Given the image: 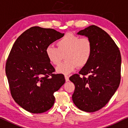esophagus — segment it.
I'll use <instances>...</instances> for the list:
<instances>
[{
  "label": "esophagus",
  "mask_w": 128,
  "mask_h": 128,
  "mask_svg": "<svg viewBox=\"0 0 128 128\" xmlns=\"http://www.w3.org/2000/svg\"><path fill=\"white\" fill-rule=\"evenodd\" d=\"M64 77H65V79H66V82H67V81H69V77H68V76H67V75H65V76H64Z\"/></svg>",
  "instance_id": "1"
}]
</instances>
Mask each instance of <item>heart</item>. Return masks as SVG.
<instances>
[{
  "label": "heart",
  "instance_id": "1",
  "mask_svg": "<svg viewBox=\"0 0 128 128\" xmlns=\"http://www.w3.org/2000/svg\"><path fill=\"white\" fill-rule=\"evenodd\" d=\"M57 48L48 46L46 54L49 61L54 66L58 65L63 58L66 61L56 68L57 72L68 74L77 66L82 68L91 59L92 54V43L88 37L80 38L78 36L67 33L56 42Z\"/></svg>",
  "mask_w": 128,
  "mask_h": 128
}]
</instances>
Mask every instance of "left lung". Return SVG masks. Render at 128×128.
I'll return each mask as SVG.
<instances>
[{
    "mask_svg": "<svg viewBox=\"0 0 128 128\" xmlns=\"http://www.w3.org/2000/svg\"><path fill=\"white\" fill-rule=\"evenodd\" d=\"M77 34L91 40L93 50L88 64L70 77L75 85L72 101L80 110L93 112L104 106L119 87L121 56L114 41L100 27L92 25Z\"/></svg>",
    "mask_w": 128,
    "mask_h": 128,
    "instance_id": "8db88e82",
    "label": "left lung"
}]
</instances>
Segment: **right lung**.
I'll return each instance as SVG.
<instances>
[{"instance_id":"add662e5","label":"right lung","mask_w":128,"mask_h":128,"mask_svg":"<svg viewBox=\"0 0 128 128\" xmlns=\"http://www.w3.org/2000/svg\"><path fill=\"white\" fill-rule=\"evenodd\" d=\"M52 28L34 26L17 38L6 63V74L12 96L22 108L42 114L53 106L54 93L65 83L63 74L47 58L46 49L64 36Z\"/></svg>"}]
</instances>
